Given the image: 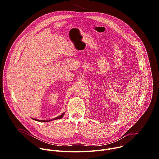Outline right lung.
Listing matches in <instances>:
<instances>
[{
	"label": "right lung",
	"mask_w": 159,
	"mask_h": 159,
	"mask_svg": "<svg viewBox=\"0 0 159 159\" xmlns=\"http://www.w3.org/2000/svg\"><path fill=\"white\" fill-rule=\"evenodd\" d=\"M65 112H63L61 115H60V116H57V117H56V118H53V119H51V120H37V119H35V118H32L33 120H35V121H39V122H49V121H53V120H59V119H61V118H62L63 117V116H64V115H65Z\"/></svg>",
	"instance_id": "right-lung-1"
}]
</instances>
